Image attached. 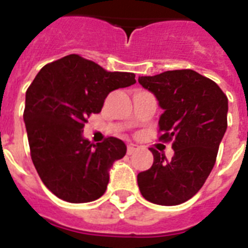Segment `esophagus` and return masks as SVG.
<instances>
[{"mask_svg":"<svg viewBox=\"0 0 248 248\" xmlns=\"http://www.w3.org/2000/svg\"><path fill=\"white\" fill-rule=\"evenodd\" d=\"M139 149V145H136V144L134 143H130L127 145V155H132L134 152H136Z\"/></svg>","mask_w":248,"mask_h":248,"instance_id":"esophagus-1","label":"esophagus"}]
</instances>
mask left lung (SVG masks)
Returning <instances> with one entry per match:
<instances>
[{"mask_svg": "<svg viewBox=\"0 0 248 248\" xmlns=\"http://www.w3.org/2000/svg\"><path fill=\"white\" fill-rule=\"evenodd\" d=\"M139 83L163 109L159 139L172 140L173 157L167 161L151 148L155 161L138 173V185L152 203L180 204L202 188L214 169L227 131L228 97L214 81L192 69L141 76Z\"/></svg>", "mask_w": 248, "mask_h": 248, "instance_id": "1", "label": "left lung"}]
</instances>
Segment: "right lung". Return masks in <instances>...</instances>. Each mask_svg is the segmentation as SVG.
Here are the masks:
<instances>
[{"mask_svg":"<svg viewBox=\"0 0 248 248\" xmlns=\"http://www.w3.org/2000/svg\"><path fill=\"white\" fill-rule=\"evenodd\" d=\"M135 82L134 73L105 71L76 54L46 64L33 79L23 116L31 155L41 180L60 200L85 203L105 193L109 171L127 148L117 138L93 144L83 127L110 91Z\"/></svg>","mask_w":248,"mask_h":248,"instance_id":"1","label":"right lung"}]
</instances>
